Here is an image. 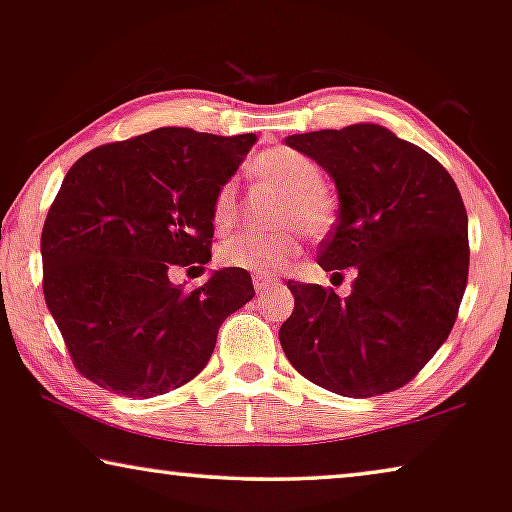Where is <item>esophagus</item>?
<instances>
[{
	"mask_svg": "<svg viewBox=\"0 0 512 512\" xmlns=\"http://www.w3.org/2000/svg\"><path fill=\"white\" fill-rule=\"evenodd\" d=\"M253 285L257 289V294H264L269 292V287L278 285V278H271V276H253Z\"/></svg>",
	"mask_w": 512,
	"mask_h": 512,
	"instance_id": "esophagus-1",
	"label": "esophagus"
}]
</instances>
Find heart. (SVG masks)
<instances>
[{"mask_svg": "<svg viewBox=\"0 0 512 512\" xmlns=\"http://www.w3.org/2000/svg\"><path fill=\"white\" fill-rule=\"evenodd\" d=\"M250 172L257 183L280 193L276 223L285 225L276 232L246 230L220 243L218 259L230 269L276 273L301 255V230L310 239H322L335 223V202L322 186V170L310 156L287 147H273L259 154ZM239 213V190L234 181H225L216 190L211 204V220L225 230Z\"/></svg>", "mask_w": 512, "mask_h": 512, "instance_id": "1", "label": "heart"}]
</instances>
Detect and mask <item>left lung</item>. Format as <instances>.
Listing matches in <instances>:
<instances>
[{"mask_svg": "<svg viewBox=\"0 0 512 512\" xmlns=\"http://www.w3.org/2000/svg\"><path fill=\"white\" fill-rule=\"evenodd\" d=\"M338 186L340 213L319 266L352 294L289 280L294 312L280 345L312 384L375 398L409 384L451 333L469 276L462 195L437 158L377 124L289 135Z\"/></svg>", "mask_w": 512, "mask_h": 512, "instance_id": "1", "label": "left lung"}]
</instances>
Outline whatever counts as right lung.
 <instances>
[{"instance_id": "obj_1", "label": "right lung", "mask_w": 512, "mask_h": 512, "mask_svg": "<svg viewBox=\"0 0 512 512\" xmlns=\"http://www.w3.org/2000/svg\"><path fill=\"white\" fill-rule=\"evenodd\" d=\"M255 140L156 128L66 172L41 234L43 296L82 377L144 400L204 370L253 280L220 269L186 292L170 273L211 259L213 195Z\"/></svg>"}]
</instances>
